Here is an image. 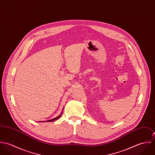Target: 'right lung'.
Masks as SVG:
<instances>
[{"label": "right lung", "mask_w": 155, "mask_h": 155, "mask_svg": "<svg viewBox=\"0 0 155 155\" xmlns=\"http://www.w3.org/2000/svg\"><path fill=\"white\" fill-rule=\"evenodd\" d=\"M62 113H61L59 116H58L57 117H55V118H54V119H51V120H47V122H52V121H54V120H57V119H58L60 117H61V116L62 115Z\"/></svg>", "instance_id": "add662e5"}]
</instances>
